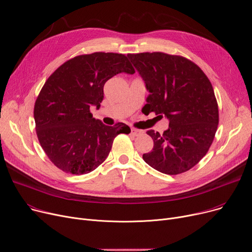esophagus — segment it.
<instances>
[{"instance_id":"esophagus-1","label":"esophagus","mask_w":252,"mask_h":252,"mask_svg":"<svg viewBox=\"0 0 252 252\" xmlns=\"http://www.w3.org/2000/svg\"><path fill=\"white\" fill-rule=\"evenodd\" d=\"M143 133H144L143 130H139V129H135V128L131 129V134L134 135V136H139V135L143 134Z\"/></svg>"}]
</instances>
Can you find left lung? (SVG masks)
<instances>
[{
  "instance_id": "1",
  "label": "left lung",
  "mask_w": 252,
  "mask_h": 252,
  "mask_svg": "<svg viewBox=\"0 0 252 252\" xmlns=\"http://www.w3.org/2000/svg\"><path fill=\"white\" fill-rule=\"evenodd\" d=\"M128 58L150 93L144 114L154 112L169 120L164 133L146 132L154 149L143 154L144 161L168 175L190 170L208 153L219 124L211 81L197 65L181 56L156 52L129 54Z\"/></svg>"
}]
</instances>
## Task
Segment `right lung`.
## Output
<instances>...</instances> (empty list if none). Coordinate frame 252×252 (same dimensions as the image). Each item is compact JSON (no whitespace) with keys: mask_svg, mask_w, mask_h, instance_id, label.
Instances as JSON below:
<instances>
[{"mask_svg":"<svg viewBox=\"0 0 252 252\" xmlns=\"http://www.w3.org/2000/svg\"><path fill=\"white\" fill-rule=\"evenodd\" d=\"M123 72H135L125 55L98 52L71 59L48 78L33 115L39 143L56 167L90 173L107 158L118 134L130 133L126 124L107 126L90 111L99 109L105 83Z\"/></svg>","mask_w":252,"mask_h":252,"instance_id":"add662e5","label":"right lung"}]
</instances>
